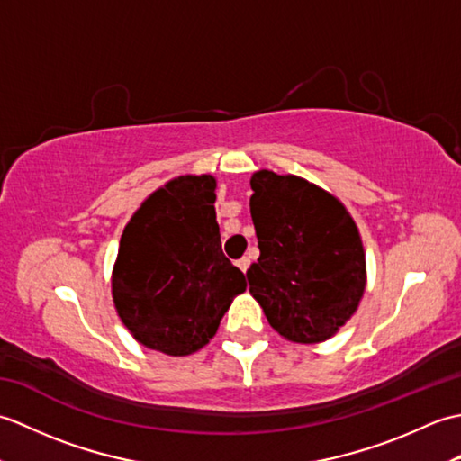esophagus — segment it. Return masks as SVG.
I'll list each match as a JSON object with an SVG mask.
<instances>
[{"instance_id": "1", "label": "esophagus", "mask_w": 461, "mask_h": 461, "mask_svg": "<svg viewBox=\"0 0 461 461\" xmlns=\"http://www.w3.org/2000/svg\"><path fill=\"white\" fill-rule=\"evenodd\" d=\"M236 266H238L243 273H246V271H248V267H249V258H241V259H238V261H236Z\"/></svg>"}]
</instances>
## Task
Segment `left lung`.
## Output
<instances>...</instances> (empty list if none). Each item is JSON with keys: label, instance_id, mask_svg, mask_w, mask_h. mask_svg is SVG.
<instances>
[{"label": "left lung", "instance_id": "left-lung-1", "mask_svg": "<svg viewBox=\"0 0 461 461\" xmlns=\"http://www.w3.org/2000/svg\"><path fill=\"white\" fill-rule=\"evenodd\" d=\"M251 220L259 259L249 293L283 339L312 345L355 315L366 287L365 248L335 195L299 176H251Z\"/></svg>", "mask_w": 461, "mask_h": 461}]
</instances>
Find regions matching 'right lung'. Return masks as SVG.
<instances>
[{"mask_svg":"<svg viewBox=\"0 0 461 461\" xmlns=\"http://www.w3.org/2000/svg\"><path fill=\"white\" fill-rule=\"evenodd\" d=\"M213 202V176H178L152 192L126 223L113 301L146 348L170 357L200 350L248 287L223 256Z\"/></svg>","mask_w":461,"mask_h":461,"instance_id":"add662e5","label":"right lung"}]
</instances>
